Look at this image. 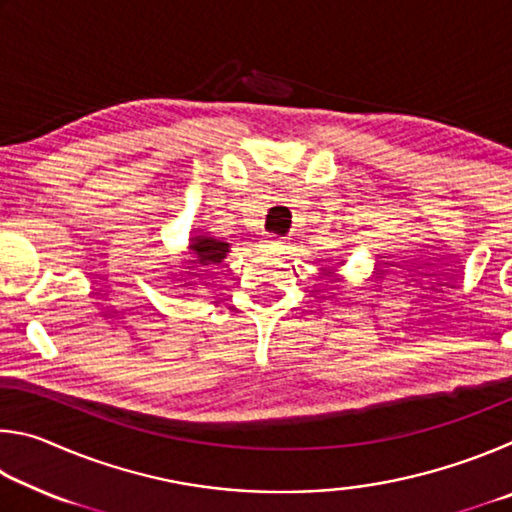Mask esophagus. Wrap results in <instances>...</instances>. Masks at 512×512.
<instances>
[{"mask_svg": "<svg viewBox=\"0 0 512 512\" xmlns=\"http://www.w3.org/2000/svg\"><path fill=\"white\" fill-rule=\"evenodd\" d=\"M268 246H271V248H280V246H282V237H271V239H268Z\"/></svg>", "mask_w": 512, "mask_h": 512, "instance_id": "obj_1", "label": "esophagus"}]
</instances>
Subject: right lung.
I'll return each instance as SVG.
<instances>
[{
    "label": "right lung",
    "mask_w": 512,
    "mask_h": 512,
    "mask_svg": "<svg viewBox=\"0 0 512 512\" xmlns=\"http://www.w3.org/2000/svg\"><path fill=\"white\" fill-rule=\"evenodd\" d=\"M185 253L187 255H183L185 257L183 262L189 264L187 266L189 271H194V266L205 268V266L221 264L230 253V244H228V241H221V239L212 237L210 232H203V230L196 232L194 230V235L189 237V244H187ZM187 275L194 277V273H187ZM196 275H201V273H196ZM192 277H185V280H189L185 284H196V282H192Z\"/></svg>",
    "instance_id": "add662e5"
}]
</instances>
